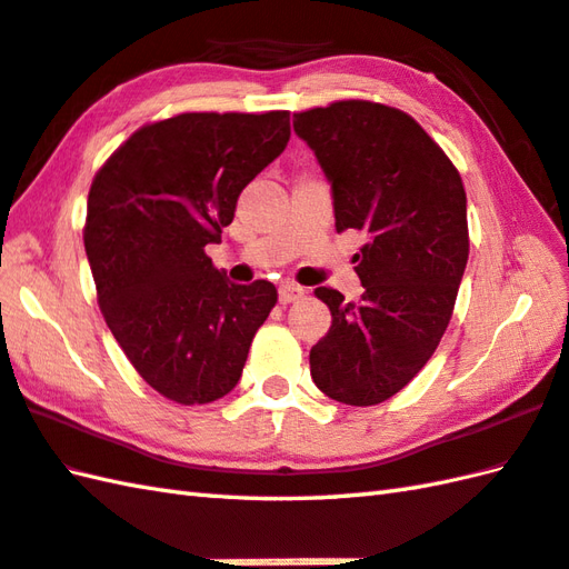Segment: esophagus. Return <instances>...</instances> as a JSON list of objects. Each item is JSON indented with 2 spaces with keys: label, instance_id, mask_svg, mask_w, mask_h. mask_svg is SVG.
<instances>
[{
  "label": "esophagus",
  "instance_id": "esophagus-1",
  "mask_svg": "<svg viewBox=\"0 0 569 569\" xmlns=\"http://www.w3.org/2000/svg\"><path fill=\"white\" fill-rule=\"evenodd\" d=\"M303 293H306L303 288L296 283H281V288H278V300L286 306V303H293L298 298H303Z\"/></svg>",
  "mask_w": 569,
  "mask_h": 569
}]
</instances>
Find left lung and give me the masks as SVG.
<instances>
[{
	"label": "left lung",
	"instance_id": "1",
	"mask_svg": "<svg viewBox=\"0 0 569 569\" xmlns=\"http://www.w3.org/2000/svg\"><path fill=\"white\" fill-rule=\"evenodd\" d=\"M293 129L328 178L337 232L367 237L361 298L316 291L332 325L310 349V377L335 401L377 406L426 367L452 318L469 257L462 178L393 107L335 102L293 114Z\"/></svg>",
	"mask_w": 569,
	"mask_h": 569
}]
</instances>
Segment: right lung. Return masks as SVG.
I'll list each match as a JSON object with an SVG mask.
<instances>
[{"instance_id":"right-lung-1","label":"right lung","mask_w":569,"mask_h":569,"mask_svg":"<svg viewBox=\"0 0 569 569\" xmlns=\"http://www.w3.org/2000/svg\"><path fill=\"white\" fill-rule=\"evenodd\" d=\"M288 112H190L141 127L94 176L84 251L102 316L139 377L176 403H212L241 379L276 286H239L204 247L239 192L283 153Z\"/></svg>"}]
</instances>
